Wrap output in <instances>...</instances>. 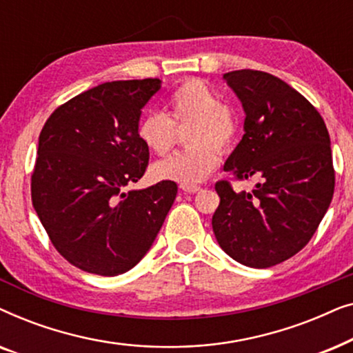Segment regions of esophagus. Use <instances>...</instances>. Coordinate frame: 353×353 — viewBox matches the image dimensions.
Wrapping results in <instances>:
<instances>
[{"mask_svg":"<svg viewBox=\"0 0 353 353\" xmlns=\"http://www.w3.org/2000/svg\"><path fill=\"white\" fill-rule=\"evenodd\" d=\"M183 191H186V192H197V191H201V186H197V185H181L180 186Z\"/></svg>","mask_w":353,"mask_h":353,"instance_id":"esophagus-1","label":"esophagus"}]
</instances>
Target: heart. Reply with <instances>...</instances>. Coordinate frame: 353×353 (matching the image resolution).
Wrapping results in <instances>:
<instances>
[{"instance_id":"heart-1","label":"heart","mask_w":353,"mask_h":353,"mask_svg":"<svg viewBox=\"0 0 353 353\" xmlns=\"http://www.w3.org/2000/svg\"><path fill=\"white\" fill-rule=\"evenodd\" d=\"M191 123L185 151L152 165L157 180L194 185L204 181L220 165V148H228L238 137L239 117L221 103L216 91L204 80L190 79L176 86L165 101V115L148 112L139 119L137 134L149 151L163 156L175 143V127Z\"/></svg>"}]
</instances>
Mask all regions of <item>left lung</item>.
<instances>
[{
    "mask_svg": "<svg viewBox=\"0 0 353 353\" xmlns=\"http://www.w3.org/2000/svg\"><path fill=\"white\" fill-rule=\"evenodd\" d=\"M223 79L245 114L243 139L223 168L238 180L259 175L262 181L252 192L216 183L212 228L236 262L268 268L305 248L331 204L330 133L320 112L278 77L244 69Z\"/></svg>",
    "mask_w": 353,
    "mask_h": 353,
    "instance_id": "1",
    "label": "left lung"
}]
</instances>
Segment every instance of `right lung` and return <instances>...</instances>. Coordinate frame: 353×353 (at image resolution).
<instances>
[{
  "instance_id": "add662e5",
  "label": "right lung",
  "mask_w": 353,
  "mask_h": 353,
  "mask_svg": "<svg viewBox=\"0 0 353 353\" xmlns=\"http://www.w3.org/2000/svg\"><path fill=\"white\" fill-rule=\"evenodd\" d=\"M159 79L98 85L57 108L38 138L32 202L51 243L83 272L117 276L156 239L176 197L175 181L128 190L149 149L137 134Z\"/></svg>"
}]
</instances>
